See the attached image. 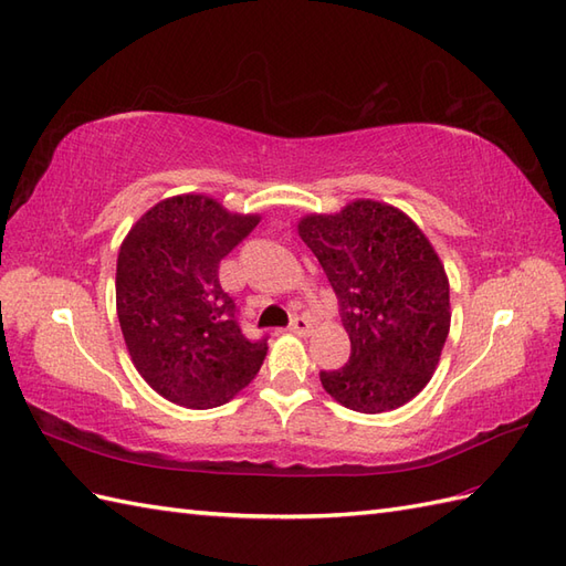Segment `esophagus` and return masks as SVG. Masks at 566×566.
<instances>
[{
	"instance_id": "1",
	"label": "esophagus",
	"mask_w": 566,
	"mask_h": 566,
	"mask_svg": "<svg viewBox=\"0 0 566 566\" xmlns=\"http://www.w3.org/2000/svg\"><path fill=\"white\" fill-rule=\"evenodd\" d=\"M291 331L297 336H310L312 334V324L307 316H295V319L291 322Z\"/></svg>"
}]
</instances>
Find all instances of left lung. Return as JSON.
Masks as SVG:
<instances>
[{"mask_svg": "<svg viewBox=\"0 0 566 566\" xmlns=\"http://www.w3.org/2000/svg\"><path fill=\"white\" fill-rule=\"evenodd\" d=\"M350 336L348 363L319 371L324 389L357 412L416 398L449 336V281L430 240L389 203L357 199L336 216L300 220Z\"/></svg>", "mask_w": 566, "mask_h": 566, "instance_id": "8db88e82", "label": "left lung"}]
</instances>
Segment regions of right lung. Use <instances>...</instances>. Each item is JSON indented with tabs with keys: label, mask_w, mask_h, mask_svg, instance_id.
I'll list each match as a JSON object with an SVG mask.
<instances>
[{
	"label": "right lung",
	"mask_w": 566,
	"mask_h": 566,
	"mask_svg": "<svg viewBox=\"0 0 566 566\" xmlns=\"http://www.w3.org/2000/svg\"><path fill=\"white\" fill-rule=\"evenodd\" d=\"M216 199L182 195L156 203L117 256V316L139 375L168 401L216 408L250 384L266 336L247 338L218 281L220 259L256 228Z\"/></svg>",
	"instance_id": "add662e5"
}]
</instances>
